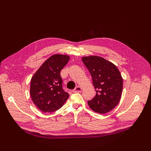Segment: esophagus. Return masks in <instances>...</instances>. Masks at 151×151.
Instances as JSON below:
<instances>
[{
    "mask_svg": "<svg viewBox=\"0 0 151 151\" xmlns=\"http://www.w3.org/2000/svg\"><path fill=\"white\" fill-rule=\"evenodd\" d=\"M73 91L74 93H79V92H81L82 91V88L81 87V86H77V87H76L75 89H73Z\"/></svg>",
    "mask_w": 151,
    "mask_h": 151,
    "instance_id": "esophagus-1",
    "label": "esophagus"
}]
</instances>
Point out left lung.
I'll use <instances>...</instances> for the list:
<instances>
[{"label": "left lung", "mask_w": 151, "mask_h": 151, "mask_svg": "<svg viewBox=\"0 0 151 151\" xmlns=\"http://www.w3.org/2000/svg\"><path fill=\"white\" fill-rule=\"evenodd\" d=\"M82 62L89 70L96 91L95 97L88 101L93 111L106 114L120 101L123 81L118 68L102 57L84 56Z\"/></svg>", "instance_id": "8db88e82"}]
</instances>
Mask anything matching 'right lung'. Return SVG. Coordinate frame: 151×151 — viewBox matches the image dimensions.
<instances>
[{
    "instance_id": "obj_1",
    "label": "right lung",
    "mask_w": 151,
    "mask_h": 151,
    "mask_svg": "<svg viewBox=\"0 0 151 151\" xmlns=\"http://www.w3.org/2000/svg\"><path fill=\"white\" fill-rule=\"evenodd\" d=\"M69 58L65 54H54L44 62L32 77L30 96L41 111L50 113L59 110L69 98V94L62 89L60 71Z\"/></svg>"
}]
</instances>
